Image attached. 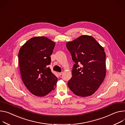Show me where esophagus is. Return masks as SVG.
Segmentation results:
<instances>
[{"instance_id":"1","label":"esophagus","mask_w":125,"mask_h":125,"mask_svg":"<svg viewBox=\"0 0 125 125\" xmlns=\"http://www.w3.org/2000/svg\"><path fill=\"white\" fill-rule=\"evenodd\" d=\"M62 73H63V72H61V73H58V74H59V75L60 76H61V75H62Z\"/></svg>"}]
</instances>
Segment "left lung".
I'll return each instance as SVG.
<instances>
[{"label": "left lung", "mask_w": 125, "mask_h": 125, "mask_svg": "<svg viewBox=\"0 0 125 125\" xmlns=\"http://www.w3.org/2000/svg\"><path fill=\"white\" fill-rule=\"evenodd\" d=\"M66 46L75 62L73 76L67 82L69 88L78 96L92 95L106 75V54L103 48L93 37L88 35L68 42Z\"/></svg>", "instance_id": "left-lung-1"}]
</instances>
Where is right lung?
I'll use <instances>...</instances> for the list:
<instances>
[{
    "label": "right lung",
    "instance_id": "right-lung-1",
    "mask_svg": "<svg viewBox=\"0 0 125 125\" xmlns=\"http://www.w3.org/2000/svg\"><path fill=\"white\" fill-rule=\"evenodd\" d=\"M55 43L46 37H35L20 48L19 65L23 82L37 96H44L54 89L57 77L48 66Z\"/></svg>",
    "mask_w": 125,
    "mask_h": 125
}]
</instances>
